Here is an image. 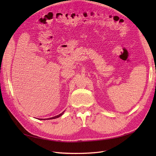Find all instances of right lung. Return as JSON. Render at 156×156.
<instances>
[{"label":"right lung","mask_w":156,"mask_h":156,"mask_svg":"<svg viewBox=\"0 0 156 156\" xmlns=\"http://www.w3.org/2000/svg\"><path fill=\"white\" fill-rule=\"evenodd\" d=\"M64 112H62V113H61V114H60V115H57V116H54V117H52V118H49V119H49V120H50V119H56V118H58V117H60V116H62V115H63ZM44 120H45V119H44Z\"/></svg>","instance_id":"obj_1"}]
</instances>
